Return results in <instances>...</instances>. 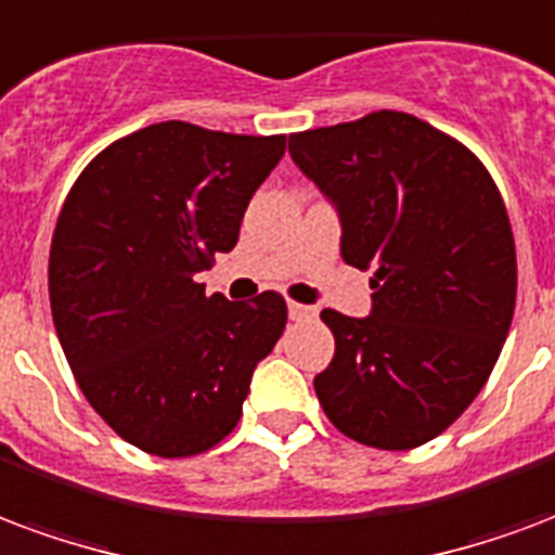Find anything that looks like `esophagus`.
<instances>
[{
    "label": "esophagus",
    "mask_w": 555,
    "mask_h": 555,
    "mask_svg": "<svg viewBox=\"0 0 555 555\" xmlns=\"http://www.w3.org/2000/svg\"><path fill=\"white\" fill-rule=\"evenodd\" d=\"M288 314L291 320H311L314 318V309L302 306V302H288Z\"/></svg>",
    "instance_id": "34e87169"
}]
</instances>
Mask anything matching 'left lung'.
Listing matches in <instances>:
<instances>
[{"label": "left lung", "instance_id": "1", "mask_svg": "<svg viewBox=\"0 0 555 555\" xmlns=\"http://www.w3.org/2000/svg\"><path fill=\"white\" fill-rule=\"evenodd\" d=\"M288 152L335 205L344 261L376 267L367 318L320 311L335 335L320 405L359 444H426L482 391L512 326L503 196L474 152L403 111L299 131Z\"/></svg>", "mask_w": 555, "mask_h": 555}]
</instances>
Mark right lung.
<instances>
[{
	"mask_svg": "<svg viewBox=\"0 0 555 555\" xmlns=\"http://www.w3.org/2000/svg\"><path fill=\"white\" fill-rule=\"evenodd\" d=\"M285 134L167 120L114 141L81 170L49 249V302L81 393L122 441L162 459L220 444L288 306L229 302L196 273L237 244Z\"/></svg>",
	"mask_w": 555,
	"mask_h": 555,
	"instance_id": "right-lung-1",
	"label": "right lung"
}]
</instances>
